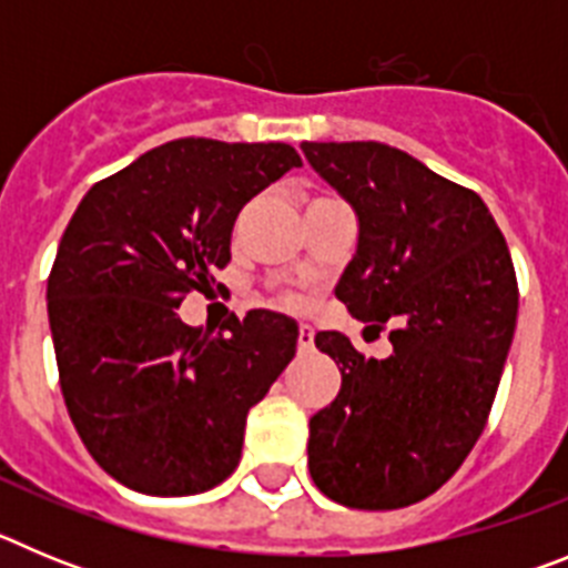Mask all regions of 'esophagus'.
Wrapping results in <instances>:
<instances>
[{
  "mask_svg": "<svg viewBox=\"0 0 568 568\" xmlns=\"http://www.w3.org/2000/svg\"><path fill=\"white\" fill-rule=\"evenodd\" d=\"M315 346V329L310 327V324H301L298 329V349L301 353H310Z\"/></svg>",
  "mask_w": 568,
  "mask_h": 568,
  "instance_id": "1",
  "label": "esophagus"
}]
</instances>
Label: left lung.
Returning a JSON list of instances; mask_svg holds the SVG:
<instances>
[{"mask_svg":"<svg viewBox=\"0 0 568 568\" xmlns=\"http://www.w3.org/2000/svg\"><path fill=\"white\" fill-rule=\"evenodd\" d=\"M301 150L358 219L335 298L393 327L381 361L315 335L341 393L310 418V475L335 504L400 509L453 478L484 433L518 321L511 255L484 199L415 155L381 142Z\"/></svg>","mask_w":568,"mask_h":568,"instance_id":"8db88e82","label":"left lung"}]
</instances>
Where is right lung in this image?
Masks as SVG:
<instances>
[{"instance_id":"right-lung-1","label":"right lung","mask_w":568,"mask_h":568,"mask_svg":"<svg viewBox=\"0 0 568 568\" xmlns=\"http://www.w3.org/2000/svg\"><path fill=\"white\" fill-rule=\"evenodd\" d=\"M290 144L175 139L93 184L48 278L68 413L88 453L128 489L182 498L233 475L250 406L293 361L298 324L270 310L210 335L184 295L230 261L241 207L287 170Z\"/></svg>"}]
</instances>
